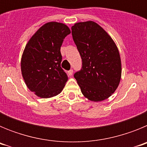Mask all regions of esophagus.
I'll return each instance as SVG.
<instances>
[{"instance_id": "esophagus-1", "label": "esophagus", "mask_w": 147, "mask_h": 147, "mask_svg": "<svg viewBox=\"0 0 147 147\" xmlns=\"http://www.w3.org/2000/svg\"><path fill=\"white\" fill-rule=\"evenodd\" d=\"M73 73H74V71L72 69H71L70 71H67V74H68V76H72Z\"/></svg>"}]
</instances>
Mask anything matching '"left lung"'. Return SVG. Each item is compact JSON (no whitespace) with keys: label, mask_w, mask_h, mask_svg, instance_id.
Returning a JSON list of instances; mask_svg holds the SVG:
<instances>
[{"label":"left lung","mask_w":147,"mask_h":147,"mask_svg":"<svg viewBox=\"0 0 147 147\" xmlns=\"http://www.w3.org/2000/svg\"><path fill=\"white\" fill-rule=\"evenodd\" d=\"M74 41L82 59L74 78L83 96L101 102L112 96L121 78V61L115 42L98 23L79 22L71 27Z\"/></svg>","instance_id":"left-lung-1"}]
</instances>
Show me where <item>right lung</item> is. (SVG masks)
<instances>
[{"mask_svg":"<svg viewBox=\"0 0 147 147\" xmlns=\"http://www.w3.org/2000/svg\"><path fill=\"white\" fill-rule=\"evenodd\" d=\"M71 30L58 22H49L29 39L22 54L21 73L27 88L37 96H56L64 88L67 78L61 67L60 48Z\"/></svg>","mask_w":147,"mask_h":147,"instance_id":"1","label":"right lung"}]
</instances>
